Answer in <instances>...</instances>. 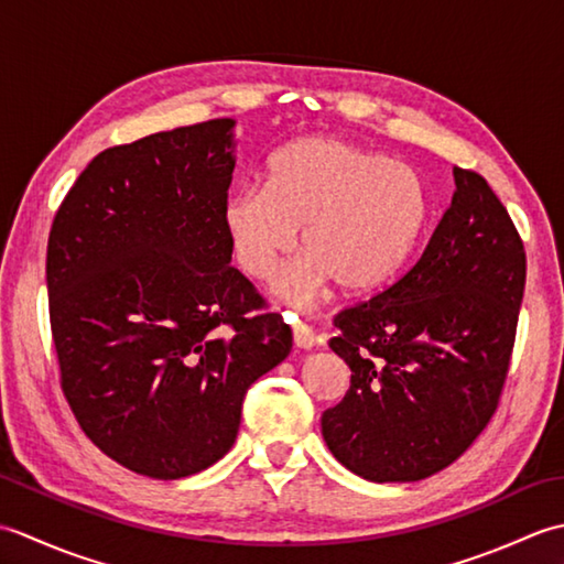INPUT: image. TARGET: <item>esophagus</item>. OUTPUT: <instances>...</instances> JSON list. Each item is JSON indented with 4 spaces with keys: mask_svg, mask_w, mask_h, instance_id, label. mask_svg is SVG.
Returning a JSON list of instances; mask_svg holds the SVG:
<instances>
[{
    "mask_svg": "<svg viewBox=\"0 0 564 564\" xmlns=\"http://www.w3.org/2000/svg\"><path fill=\"white\" fill-rule=\"evenodd\" d=\"M293 341L297 349H313V346L317 344V337H315L313 327L305 325V322H301L297 317H293Z\"/></svg>",
    "mask_w": 564,
    "mask_h": 564,
    "instance_id": "34e87169",
    "label": "esophagus"
}]
</instances>
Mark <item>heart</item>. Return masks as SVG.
Instances as JSON below:
<instances>
[{
    "label": "heart",
    "mask_w": 564,
    "mask_h": 564,
    "mask_svg": "<svg viewBox=\"0 0 564 564\" xmlns=\"http://www.w3.org/2000/svg\"><path fill=\"white\" fill-rule=\"evenodd\" d=\"M429 218L416 166L332 135L279 148L263 166V188H239L220 208L237 267L251 279H269L303 230L307 259L275 279L291 303H307L329 281L351 295L382 289L412 259Z\"/></svg>",
    "instance_id": "obj_1"
}]
</instances>
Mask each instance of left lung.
<instances>
[{"instance_id": "1", "label": "left lung", "mask_w": 564, "mask_h": 564, "mask_svg": "<svg viewBox=\"0 0 564 564\" xmlns=\"http://www.w3.org/2000/svg\"><path fill=\"white\" fill-rule=\"evenodd\" d=\"M455 191L424 254L388 291L334 317L351 386L322 414L334 458L370 482H416L492 419L517 339L525 251L485 178Z\"/></svg>"}]
</instances>
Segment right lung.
<instances>
[{
  "instance_id": "right-lung-1",
  "label": "right lung",
  "mask_w": 564,
  "mask_h": 564,
  "mask_svg": "<svg viewBox=\"0 0 564 564\" xmlns=\"http://www.w3.org/2000/svg\"><path fill=\"white\" fill-rule=\"evenodd\" d=\"M232 130L215 118L99 152L47 237L59 386L94 446L154 480L220 460L249 386L293 346L230 267Z\"/></svg>"
}]
</instances>
